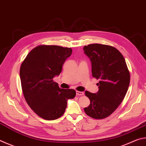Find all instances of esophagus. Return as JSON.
Wrapping results in <instances>:
<instances>
[{"mask_svg": "<svg viewBox=\"0 0 146 146\" xmlns=\"http://www.w3.org/2000/svg\"><path fill=\"white\" fill-rule=\"evenodd\" d=\"M76 95H78V96H83V95L84 94V92H80V91H76Z\"/></svg>", "mask_w": 146, "mask_h": 146, "instance_id": "1", "label": "esophagus"}]
</instances>
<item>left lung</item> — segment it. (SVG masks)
<instances>
[{
	"label": "left lung",
	"instance_id": "obj_1",
	"mask_svg": "<svg viewBox=\"0 0 146 146\" xmlns=\"http://www.w3.org/2000/svg\"><path fill=\"white\" fill-rule=\"evenodd\" d=\"M91 62L92 75L99 79L96 93L85 92L91 103L84 108L87 115L101 119L114 112L128 91L130 75L123 55L115 48L101 44L84 47Z\"/></svg>",
	"mask_w": 146,
	"mask_h": 146
}]
</instances>
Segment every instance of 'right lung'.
<instances>
[{"label": "right lung", "mask_w": 146, "mask_h": 146, "mask_svg": "<svg viewBox=\"0 0 146 146\" xmlns=\"http://www.w3.org/2000/svg\"><path fill=\"white\" fill-rule=\"evenodd\" d=\"M71 53L70 48L40 45L29 53L21 65L20 76L26 102L37 115L46 120L61 117L68 100L76 95L74 89H60L53 81L61 73Z\"/></svg>", "instance_id": "add662e5"}]
</instances>
